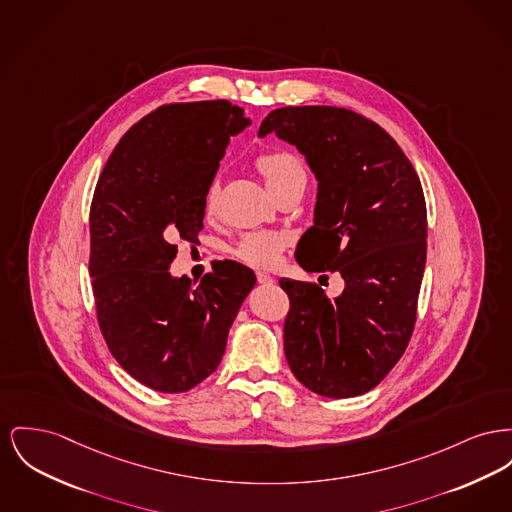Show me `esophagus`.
Returning a JSON list of instances; mask_svg holds the SVG:
<instances>
[{
	"label": "esophagus",
	"instance_id": "esophagus-1",
	"mask_svg": "<svg viewBox=\"0 0 512 512\" xmlns=\"http://www.w3.org/2000/svg\"><path fill=\"white\" fill-rule=\"evenodd\" d=\"M257 282L263 284V286H271V284H274V278L267 272H257Z\"/></svg>",
	"mask_w": 512,
	"mask_h": 512
}]
</instances>
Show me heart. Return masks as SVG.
I'll use <instances>...</instances> for the list:
<instances>
[{"label":"heart","instance_id":"b5f03b06","mask_svg":"<svg viewBox=\"0 0 512 512\" xmlns=\"http://www.w3.org/2000/svg\"><path fill=\"white\" fill-rule=\"evenodd\" d=\"M257 168L271 191L282 187L288 181L305 178V170L300 160L290 152L263 154L257 160ZM214 205H216V187H211L207 193V211H212ZM284 245H286L284 234L267 232V230L249 232L238 241L236 255L251 267H272L280 259Z\"/></svg>","mask_w":512,"mask_h":512}]
</instances>
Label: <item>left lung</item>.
I'll return each instance as SVG.
<instances>
[{
	"label": "left lung",
	"instance_id": "obj_1",
	"mask_svg": "<svg viewBox=\"0 0 512 512\" xmlns=\"http://www.w3.org/2000/svg\"><path fill=\"white\" fill-rule=\"evenodd\" d=\"M271 133L294 145L319 181L296 261L346 282L329 300L315 284L280 278L290 298L286 360L309 391L360 396L387 377L414 331L427 249L420 178L391 135L352 110L278 108L259 127V137Z\"/></svg>",
	"mask_w": 512,
	"mask_h": 512
}]
</instances>
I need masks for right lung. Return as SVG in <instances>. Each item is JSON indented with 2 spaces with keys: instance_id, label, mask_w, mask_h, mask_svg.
<instances>
[{
  "instance_id": "add662e5",
  "label": "right lung",
  "mask_w": 512,
  "mask_h": 512,
  "mask_svg": "<svg viewBox=\"0 0 512 512\" xmlns=\"http://www.w3.org/2000/svg\"><path fill=\"white\" fill-rule=\"evenodd\" d=\"M251 123L228 100L166 104L108 158L91 207L92 294L112 356L139 383L185 392L216 371L255 272L220 261L174 276L178 238L197 243L230 137Z\"/></svg>"
}]
</instances>
